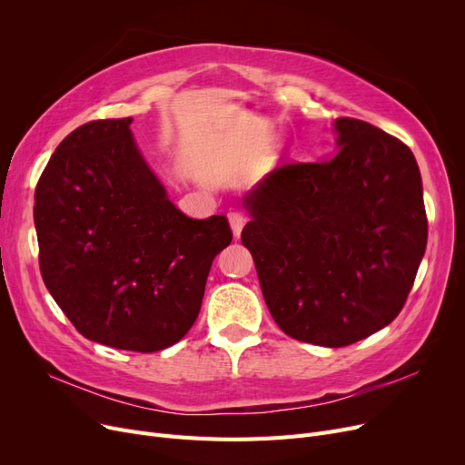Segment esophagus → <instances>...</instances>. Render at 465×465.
<instances>
[{
    "mask_svg": "<svg viewBox=\"0 0 465 465\" xmlns=\"http://www.w3.org/2000/svg\"><path fill=\"white\" fill-rule=\"evenodd\" d=\"M228 220H230V226H232V230H233V235L239 237L242 226L247 224V216L242 214L241 211H230V213H228Z\"/></svg>",
    "mask_w": 465,
    "mask_h": 465,
    "instance_id": "34e87169",
    "label": "esophagus"
}]
</instances>
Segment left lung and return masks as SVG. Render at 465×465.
Masks as SVG:
<instances>
[{"mask_svg":"<svg viewBox=\"0 0 465 465\" xmlns=\"http://www.w3.org/2000/svg\"><path fill=\"white\" fill-rule=\"evenodd\" d=\"M335 130L333 158L282 163L249 193L241 233L279 328L330 349L396 319L428 242L409 146L358 118H337Z\"/></svg>","mask_w":465,"mask_h":465,"instance_id":"left-lung-1","label":"left lung"}]
</instances>
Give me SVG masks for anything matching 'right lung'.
I'll use <instances>...</instances> for the list:
<instances>
[{"label":"right lung","instance_id":"obj_1","mask_svg":"<svg viewBox=\"0 0 465 465\" xmlns=\"http://www.w3.org/2000/svg\"><path fill=\"white\" fill-rule=\"evenodd\" d=\"M130 124L86 122L48 160L34 205L39 270L81 335L156 352L198 319L211 263L233 233L224 214L188 218L167 200Z\"/></svg>","mask_w":465,"mask_h":465}]
</instances>
